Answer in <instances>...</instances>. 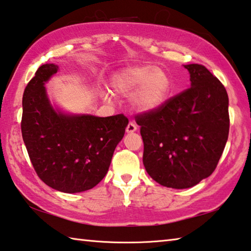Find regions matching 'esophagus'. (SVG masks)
Wrapping results in <instances>:
<instances>
[{
	"mask_svg": "<svg viewBox=\"0 0 251 251\" xmlns=\"http://www.w3.org/2000/svg\"><path fill=\"white\" fill-rule=\"evenodd\" d=\"M126 131L128 133H132L134 131H137V125H135L134 122H129L128 126H126Z\"/></svg>",
	"mask_w": 251,
	"mask_h": 251,
	"instance_id": "34e87169",
	"label": "esophagus"
}]
</instances>
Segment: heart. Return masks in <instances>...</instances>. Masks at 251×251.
I'll return each instance as SVG.
<instances>
[{
	"mask_svg": "<svg viewBox=\"0 0 251 251\" xmlns=\"http://www.w3.org/2000/svg\"><path fill=\"white\" fill-rule=\"evenodd\" d=\"M114 92L131 96L132 103L140 111H153L163 104L171 91L169 75L154 65H140L128 67L117 73L111 79ZM108 99V95L104 94Z\"/></svg>",
	"mask_w": 251,
	"mask_h": 251,
	"instance_id": "heart-1",
	"label": "heart"
}]
</instances>
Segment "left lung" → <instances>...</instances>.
<instances>
[{"label":"left lung","mask_w":251,"mask_h":251,"mask_svg":"<svg viewBox=\"0 0 251 251\" xmlns=\"http://www.w3.org/2000/svg\"><path fill=\"white\" fill-rule=\"evenodd\" d=\"M184 67L191 87L153 111L135 116L148 174L161 185L178 190L214 172L229 133L225 87L203 65Z\"/></svg>","instance_id":"left-lung-1"}]
</instances>
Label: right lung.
<instances>
[{
  "label": "right lung",
  "instance_id": "right-lung-1",
  "mask_svg": "<svg viewBox=\"0 0 251 251\" xmlns=\"http://www.w3.org/2000/svg\"><path fill=\"white\" fill-rule=\"evenodd\" d=\"M57 70V65H42L26 86L22 137L35 172L46 185L79 193L105 176L129 120L123 114L70 116L55 110L44 85Z\"/></svg>",
  "mask_w": 251,
  "mask_h": 251
}]
</instances>
